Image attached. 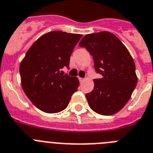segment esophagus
<instances>
[{
    "mask_svg": "<svg viewBox=\"0 0 153 153\" xmlns=\"http://www.w3.org/2000/svg\"><path fill=\"white\" fill-rule=\"evenodd\" d=\"M78 79H79V82H80L81 83H82V82L85 81V78H78Z\"/></svg>",
    "mask_w": 153,
    "mask_h": 153,
    "instance_id": "esophagus-1",
    "label": "esophagus"
}]
</instances>
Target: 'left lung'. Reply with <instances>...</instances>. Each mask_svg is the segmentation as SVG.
<instances>
[{"label":"left lung","instance_id":"left-lung-1","mask_svg":"<svg viewBox=\"0 0 153 153\" xmlns=\"http://www.w3.org/2000/svg\"><path fill=\"white\" fill-rule=\"evenodd\" d=\"M79 46L92 55L95 71L102 75L94 79L92 91L86 94L90 108L96 113H117L130 99L137 85L135 65L129 51L112 33L86 34Z\"/></svg>","mask_w":153,"mask_h":153}]
</instances>
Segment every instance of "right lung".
I'll return each mask as SVG.
<instances>
[{
  "instance_id": "obj_1",
  "label": "right lung",
  "mask_w": 153,
  "mask_h": 153,
  "mask_svg": "<svg viewBox=\"0 0 153 153\" xmlns=\"http://www.w3.org/2000/svg\"><path fill=\"white\" fill-rule=\"evenodd\" d=\"M82 35L54 30L40 37L28 49L20 65L21 86L37 108L57 113L67 108L78 90L77 77L63 75L70 56Z\"/></svg>"
}]
</instances>
